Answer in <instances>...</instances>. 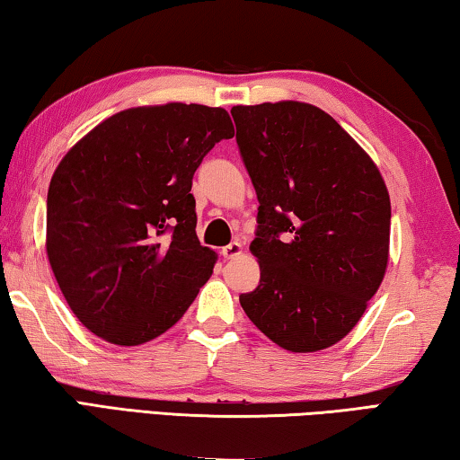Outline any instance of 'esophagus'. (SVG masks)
I'll use <instances>...</instances> for the list:
<instances>
[{
  "label": "esophagus",
  "mask_w": 460,
  "mask_h": 460,
  "mask_svg": "<svg viewBox=\"0 0 460 460\" xmlns=\"http://www.w3.org/2000/svg\"><path fill=\"white\" fill-rule=\"evenodd\" d=\"M241 252H243V245L239 243V241H233V243H229V245H225L223 249H221V253H223V258L225 260H233V258H239L241 255Z\"/></svg>",
  "instance_id": "1"
}]
</instances>
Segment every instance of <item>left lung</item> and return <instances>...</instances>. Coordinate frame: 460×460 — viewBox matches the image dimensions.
<instances>
[{
  "label": "left lung",
  "instance_id": "8db88e82",
  "mask_svg": "<svg viewBox=\"0 0 460 460\" xmlns=\"http://www.w3.org/2000/svg\"><path fill=\"white\" fill-rule=\"evenodd\" d=\"M258 194L252 252L260 284L239 302L292 353L345 339L384 282L392 205L376 162L321 107L278 101L231 109Z\"/></svg>",
  "mask_w": 460,
  "mask_h": 460
}]
</instances>
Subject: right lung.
Segmentation results:
<instances>
[{"label":"right lung","mask_w":460,"mask_h":460,"mask_svg":"<svg viewBox=\"0 0 460 460\" xmlns=\"http://www.w3.org/2000/svg\"><path fill=\"white\" fill-rule=\"evenodd\" d=\"M235 134L223 107L166 103L111 115L52 174L46 253L75 316L136 347L181 321L217 263L197 237L192 176Z\"/></svg>","instance_id":"1"}]
</instances>
